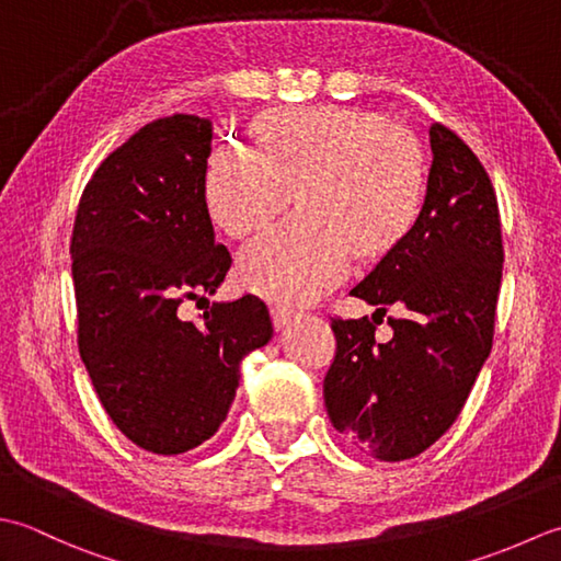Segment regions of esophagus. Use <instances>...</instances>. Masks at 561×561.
Instances as JSON below:
<instances>
[{"label":"esophagus","mask_w":561,"mask_h":561,"mask_svg":"<svg viewBox=\"0 0 561 561\" xmlns=\"http://www.w3.org/2000/svg\"><path fill=\"white\" fill-rule=\"evenodd\" d=\"M271 319H273V327H276V331H283L293 324L295 312L290 310V307H273Z\"/></svg>","instance_id":"obj_1"}]
</instances>
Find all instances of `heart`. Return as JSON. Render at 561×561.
Wrapping results in <instances>:
<instances>
[{
  "label": "heart",
  "instance_id": "b5f03b06",
  "mask_svg": "<svg viewBox=\"0 0 561 561\" xmlns=\"http://www.w3.org/2000/svg\"><path fill=\"white\" fill-rule=\"evenodd\" d=\"M249 150H217L203 179L217 230L249 239L237 278L278 305H307L344 278L348 261L375 266L414 234L426 193V154L382 113L341 106L266 111L249 125Z\"/></svg>",
  "mask_w": 561,
  "mask_h": 561
}]
</instances>
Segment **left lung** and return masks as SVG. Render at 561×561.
Listing matches in <instances>:
<instances>
[{"mask_svg":"<svg viewBox=\"0 0 561 561\" xmlns=\"http://www.w3.org/2000/svg\"><path fill=\"white\" fill-rule=\"evenodd\" d=\"M433 162L414 234L351 295L388 318L377 342L363 319H331L336 356L324 377L334 428L375 460L431 448L460 414L489 358L504 271L501 217L486 169L460 137L431 125Z\"/></svg>","mask_w":561,"mask_h":561,"instance_id":"obj_1","label":"left lung"}]
</instances>
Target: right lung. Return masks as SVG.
<instances>
[{
	"label": "right lung",
	"instance_id": "obj_1",
	"mask_svg": "<svg viewBox=\"0 0 561 561\" xmlns=\"http://www.w3.org/2000/svg\"><path fill=\"white\" fill-rule=\"evenodd\" d=\"M213 123L174 113L147 123L87 184L72 230L77 344L91 385L125 438L179 455L215 436L239 387V363L273 324L254 295L208 300L232 266L203 198Z\"/></svg>",
	"mask_w": 561,
	"mask_h": 561
}]
</instances>
